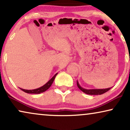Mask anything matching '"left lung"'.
<instances>
[{"mask_svg": "<svg viewBox=\"0 0 130 130\" xmlns=\"http://www.w3.org/2000/svg\"><path fill=\"white\" fill-rule=\"evenodd\" d=\"M77 85L80 89L83 92H84L86 94L90 95H102V94L105 93L108 91L109 89H111L112 88H109L106 89H87L82 87L79 83V82L77 81Z\"/></svg>", "mask_w": 130, "mask_h": 130, "instance_id": "left-lung-1", "label": "left lung"}]
</instances>
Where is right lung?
Masks as SVG:
<instances>
[{"mask_svg":"<svg viewBox=\"0 0 130 130\" xmlns=\"http://www.w3.org/2000/svg\"><path fill=\"white\" fill-rule=\"evenodd\" d=\"M58 74V73H57L56 74H54V76L51 78V79L50 80L45 83V85H43V86L40 87V88H37V89H32V90H26V89H24L20 88L22 91H24L25 92L27 93H34V94H39L41 93H42V92H45L47 90V89H48L50 88V87L51 86V85L53 84V82H54L55 77L57 76V74Z\"/></svg>","mask_w":130,"mask_h":130,"instance_id":"right-lung-1","label":"right lung"}]
</instances>
